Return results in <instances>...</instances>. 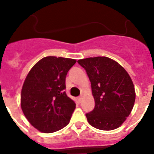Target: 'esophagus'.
Listing matches in <instances>:
<instances>
[{"mask_svg": "<svg viewBox=\"0 0 154 154\" xmlns=\"http://www.w3.org/2000/svg\"><path fill=\"white\" fill-rule=\"evenodd\" d=\"M82 97H83V96L82 95H80V96H79L78 97V100L80 102H81V100H82Z\"/></svg>", "mask_w": 154, "mask_h": 154, "instance_id": "34e87169", "label": "esophagus"}]
</instances>
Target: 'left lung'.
<instances>
[{
  "label": "left lung",
  "mask_w": 154,
  "mask_h": 154,
  "mask_svg": "<svg viewBox=\"0 0 154 154\" xmlns=\"http://www.w3.org/2000/svg\"><path fill=\"white\" fill-rule=\"evenodd\" d=\"M86 71L94 96V109L86 114L92 127L112 130L120 127L131 112L136 99L134 85L126 70L106 57L77 61Z\"/></svg>",
  "instance_id": "obj_1"
}]
</instances>
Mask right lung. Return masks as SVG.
I'll use <instances>...</instances> for the list:
<instances>
[{"instance_id": "add662e5", "label": "right lung", "mask_w": 154, "mask_h": 154, "mask_svg": "<svg viewBox=\"0 0 154 154\" xmlns=\"http://www.w3.org/2000/svg\"><path fill=\"white\" fill-rule=\"evenodd\" d=\"M76 62L63 57H44L24 80L21 109L29 123L42 133L58 131L69 123L76 103L65 91L66 77Z\"/></svg>"}]
</instances>
